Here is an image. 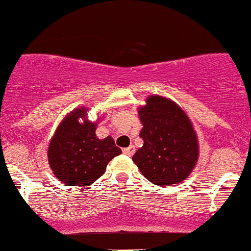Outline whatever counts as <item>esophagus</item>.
<instances>
[{"label":"esophagus","mask_w":251,"mask_h":251,"mask_svg":"<svg viewBox=\"0 0 251 251\" xmlns=\"http://www.w3.org/2000/svg\"><path fill=\"white\" fill-rule=\"evenodd\" d=\"M134 153H135V147H134V146H129L128 148L123 149V154H125V155L131 156Z\"/></svg>","instance_id":"esophagus-1"}]
</instances>
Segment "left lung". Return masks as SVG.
Listing matches in <instances>:
<instances>
[{"mask_svg":"<svg viewBox=\"0 0 251 251\" xmlns=\"http://www.w3.org/2000/svg\"><path fill=\"white\" fill-rule=\"evenodd\" d=\"M143 146L133 161L151 184L166 186L186 179L198 160V141L192 123L179 105L151 96L140 108Z\"/></svg>","mask_w":251,"mask_h":251,"instance_id":"8db88e82","label":"left lung"}]
</instances>
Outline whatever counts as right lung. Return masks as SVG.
Wrapping results in <instances>:
<instances>
[{
  "instance_id": "obj_1",
  "label": "right lung",
  "mask_w": 251,
  "mask_h": 251,
  "mask_svg": "<svg viewBox=\"0 0 251 251\" xmlns=\"http://www.w3.org/2000/svg\"><path fill=\"white\" fill-rule=\"evenodd\" d=\"M84 116V108L67 115L59 125L49 147L50 168L67 186L91 185L103 176L108 162L122 153L112 137L97 139L96 123L78 121Z\"/></svg>"
}]
</instances>
